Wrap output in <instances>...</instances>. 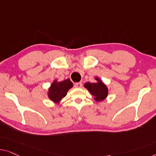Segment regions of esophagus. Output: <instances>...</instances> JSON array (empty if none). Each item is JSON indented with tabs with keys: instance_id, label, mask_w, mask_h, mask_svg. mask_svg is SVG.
Segmentation results:
<instances>
[{
	"instance_id": "esophagus-1",
	"label": "esophagus",
	"mask_w": 156,
	"mask_h": 156,
	"mask_svg": "<svg viewBox=\"0 0 156 156\" xmlns=\"http://www.w3.org/2000/svg\"><path fill=\"white\" fill-rule=\"evenodd\" d=\"M82 85H83L82 83H75V85L74 86L77 88H80L81 87H82Z\"/></svg>"
}]
</instances>
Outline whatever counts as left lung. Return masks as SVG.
I'll list each match as a JSON object with an SVG mask.
<instances>
[{"label": "left lung", "instance_id": "obj_1", "mask_svg": "<svg viewBox=\"0 0 156 156\" xmlns=\"http://www.w3.org/2000/svg\"><path fill=\"white\" fill-rule=\"evenodd\" d=\"M97 83H86L84 87L90 92L94 99L97 101H101L106 99L108 95V88L99 78H95Z\"/></svg>", "mask_w": 156, "mask_h": 156}]
</instances>
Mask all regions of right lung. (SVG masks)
<instances>
[{
    "mask_svg": "<svg viewBox=\"0 0 156 156\" xmlns=\"http://www.w3.org/2000/svg\"><path fill=\"white\" fill-rule=\"evenodd\" d=\"M72 87L73 83L69 79H66L61 82H57V80H55L48 89V95L49 99L55 103H59Z\"/></svg>",
    "mask_w": 156,
    "mask_h": 156,
    "instance_id": "obj_1",
    "label": "right lung"
}]
</instances>
